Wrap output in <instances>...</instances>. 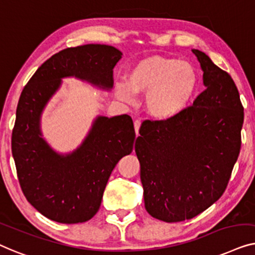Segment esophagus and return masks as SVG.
<instances>
[{"mask_svg":"<svg viewBox=\"0 0 255 255\" xmlns=\"http://www.w3.org/2000/svg\"><path fill=\"white\" fill-rule=\"evenodd\" d=\"M139 127H141V121L139 120H136L134 123V128H135V132H136V136H138V131H139Z\"/></svg>","mask_w":255,"mask_h":255,"instance_id":"obj_1","label":"esophagus"}]
</instances>
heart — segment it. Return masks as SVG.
I'll return each mask as SVG.
<instances>
[{"label":"heart","mask_w":255,"mask_h":255,"mask_svg":"<svg viewBox=\"0 0 255 255\" xmlns=\"http://www.w3.org/2000/svg\"><path fill=\"white\" fill-rule=\"evenodd\" d=\"M200 77L187 61L162 55L146 56L128 70L126 82H118L114 92L131 103L135 93H145L144 109L157 120H168L187 109L198 92Z\"/></svg>","instance_id":"1"}]
</instances>
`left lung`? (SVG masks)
Masks as SVG:
<instances>
[{
    "instance_id": "left-lung-1",
    "label": "left lung",
    "mask_w": 255,
    "mask_h": 255,
    "mask_svg": "<svg viewBox=\"0 0 255 255\" xmlns=\"http://www.w3.org/2000/svg\"><path fill=\"white\" fill-rule=\"evenodd\" d=\"M192 52L206 90L179 116L148 121L135 143L145 209L167 223L191 220L221 198L242 144L244 109L234 80L206 53Z\"/></svg>"
}]
</instances>
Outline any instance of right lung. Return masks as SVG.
Listing matches in <instances>:
<instances>
[{
	"instance_id": "add662e5",
	"label": "right lung",
	"mask_w": 255,
	"mask_h": 255,
	"mask_svg": "<svg viewBox=\"0 0 255 255\" xmlns=\"http://www.w3.org/2000/svg\"><path fill=\"white\" fill-rule=\"evenodd\" d=\"M121 56L119 49L109 45L66 48L45 61L21 91L12 156L25 198L49 220L75 224L95 216L113 168L132 151L135 130L127 114L98 116L77 149L60 153L42 137V112L62 78L75 77L110 91L113 68Z\"/></svg>"
}]
</instances>
